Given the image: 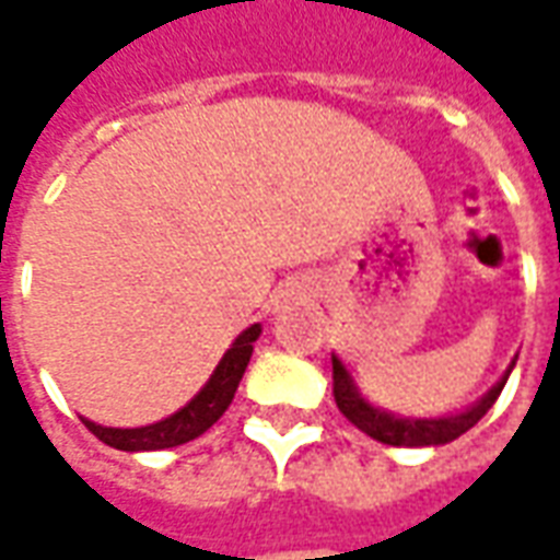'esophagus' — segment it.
<instances>
[{
  "label": "esophagus",
  "mask_w": 560,
  "mask_h": 560,
  "mask_svg": "<svg viewBox=\"0 0 560 560\" xmlns=\"http://www.w3.org/2000/svg\"><path fill=\"white\" fill-rule=\"evenodd\" d=\"M305 296H308V288H303V284H291V288H284V291L276 296V305H279V308H293V305H303Z\"/></svg>",
  "instance_id": "esophagus-1"
}]
</instances>
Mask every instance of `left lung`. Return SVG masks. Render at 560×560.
Returning <instances> with one entry per match:
<instances>
[{
  "mask_svg": "<svg viewBox=\"0 0 560 560\" xmlns=\"http://www.w3.org/2000/svg\"><path fill=\"white\" fill-rule=\"evenodd\" d=\"M516 365V357L513 363L506 365V372L501 375V381L494 384L482 399H477L470 408L458 413H446V417H401V413L384 411V408H375L372 401L365 399L360 387L353 384L351 372L345 369L339 357L332 353V396H336V405L339 411L348 417V420L365 432L369 438H375L381 444L389 446H441L456 441L458 434H465L468 429H474L477 422L486 417V411L492 408L501 389H504L506 377Z\"/></svg>",
  "mask_w": 560,
  "mask_h": 560,
  "instance_id": "1",
  "label": "left lung"
}]
</instances>
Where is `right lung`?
<instances>
[{
	"label": "right lung",
	"mask_w": 560,
	"mask_h": 560,
	"mask_svg": "<svg viewBox=\"0 0 560 560\" xmlns=\"http://www.w3.org/2000/svg\"><path fill=\"white\" fill-rule=\"evenodd\" d=\"M260 336V324H252L243 329L231 348L224 351L221 363L215 365V372L209 375V381L200 387L195 399L183 405L179 411L164 417L159 422L149 425H138V429H114V425H98L83 417L86 429H90L98 441H104L114 450H126V453H147V450H167V446H179L195 441L207 432L212 422H219V417L231 408L233 393L240 387V381L245 375V365L252 360L255 341Z\"/></svg>",
	"instance_id": "right-lung-1"
}]
</instances>
